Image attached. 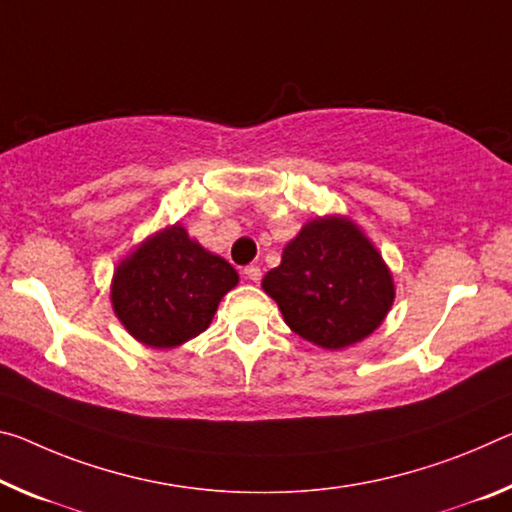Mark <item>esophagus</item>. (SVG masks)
<instances>
[{"label":"esophagus","instance_id":"esophagus-1","mask_svg":"<svg viewBox=\"0 0 512 512\" xmlns=\"http://www.w3.org/2000/svg\"><path fill=\"white\" fill-rule=\"evenodd\" d=\"M243 275H246L250 282H259V278H262V269H259V266H255V264H250V266H246V269H243Z\"/></svg>","mask_w":512,"mask_h":512}]
</instances>
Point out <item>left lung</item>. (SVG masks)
I'll list each match as a JSON object with an SVG mask.
<instances>
[{"mask_svg":"<svg viewBox=\"0 0 512 512\" xmlns=\"http://www.w3.org/2000/svg\"><path fill=\"white\" fill-rule=\"evenodd\" d=\"M262 287L296 335L330 351L371 335L394 300L383 257L358 227L337 216L307 223Z\"/></svg>","mask_w":512,"mask_h":512,"instance_id":"1","label":"left lung"}]
</instances>
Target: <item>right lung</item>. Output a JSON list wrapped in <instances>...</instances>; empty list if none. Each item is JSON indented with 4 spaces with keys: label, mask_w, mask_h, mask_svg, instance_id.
Masks as SVG:
<instances>
[{
    "label": "right lung",
    "mask_w": 512,
    "mask_h": 512,
    "mask_svg": "<svg viewBox=\"0 0 512 512\" xmlns=\"http://www.w3.org/2000/svg\"><path fill=\"white\" fill-rule=\"evenodd\" d=\"M239 282L223 257L191 241L184 227L154 234L116 269L111 298L129 335L173 348L207 330L221 298Z\"/></svg>",
    "instance_id": "add662e5"
}]
</instances>
